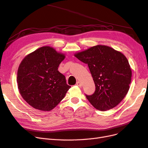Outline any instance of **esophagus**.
<instances>
[{
    "label": "esophagus",
    "instance_id": "1",
    "mask_svg": "<svg viewBox=\"0 0 148 148\" xmlns=\"http://www.w3.org/2000/svg\"><path fill=\"white\" fill-rule=\"evenodd\" d=\"M76 85H77V86H78L79 88H82V84L79 82H77V83H76Z\"/></svg>",
    "mask_w": 148,
    "mask_h": 148
}]
</instances>
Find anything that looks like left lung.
<instances>
[{"mask_svg": "<svg viewBox=\"0 0 148 148\" xmlns=\"http://www.w3.org/2000/svg\"><path fill=\"white\" fill-rule=\"evenodd\" d=\"M75 56L88 64L95 91L86 97L96 109L106 111L122 101L129 90L132 70L123 53L109 46L97 45L76 53Z\"/></svg>", "mask_w": 148, "mask_h": 148, "instance_id": "left-lung-1", "label": "left lung"}]
</instances>
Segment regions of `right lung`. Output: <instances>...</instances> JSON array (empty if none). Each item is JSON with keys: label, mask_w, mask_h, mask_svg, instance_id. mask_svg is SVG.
Returning <instances> with one entry per match:
<instances>
[{"label": "right lung", "mask_w": 148, "mask_h": 148, "mask_svg": "<svg viewBox=\"0 0 148 148\" xmlns=\"http://www.w3.org/2000/svg\"><path fill=\"white\" fill-rule=\"evenodd\" d=\"M65 56L44 46L26 56L17 72L20 93L26 102L40 110L53 109L71 88L58 67Z\"/></svg>", "instance_id": "1"}]
</instances>
